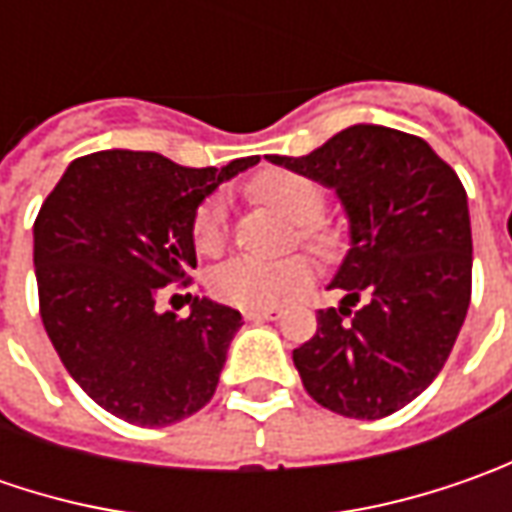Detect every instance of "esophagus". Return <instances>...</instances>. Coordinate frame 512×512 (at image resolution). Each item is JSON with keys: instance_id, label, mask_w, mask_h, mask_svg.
Listing matches in <instances>:
<instances>
[{"instance_id": "34e87169", "label": "esophagus", "mask_w": 512, "mask_h": 512, "mask_svg": "<svg viewBox=\"0 0 512 512\" xmlns=\"http://www.w3.org/2000/svg\"><path fill=\"white\" fill-rule=\"evenodd\" d=\"M247 322H276L282 319V310L279 307H250L245 310Z\"/></svg>"}]
</instances>
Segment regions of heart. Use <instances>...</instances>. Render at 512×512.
<instances>
[{
	"label": "heart",
	"instance_id": "1",
	"mask_svg": "<svg viewBox=\"0 0 512 512\" xmlns=\"http://www.w3.org/2000/svg\"><path fill=\"white\" fill-rule=\"evenodd\" d=\"M259 196L267 205H273L287 222L299 227V236L305 245L330 256L339 247V236L330 227L319 225L325 193L316 182H310L299 173H270L259 185ZM196 247L202 253H219L227 239V202L225 196H210L205 205L196 210L193 222ZM307 262L299 256L290 259H256V256H233L210 273V290L216 299L236 307H267L279 305L293 290L307 282Z\"/></svg>",
	"mask_w": 512,
	"mask_h": 512
}]
</instances>
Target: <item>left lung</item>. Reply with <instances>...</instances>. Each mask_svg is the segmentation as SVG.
Instances as JSON below:
<instances>
[{
	"mask_svg": "<svg viewBox=\"0 0 512 512\" xmlns=\"http://www.w3.org/2000/svg\"><path fill=\"white\" fill-rule=\"evenodd\" d=\"M267 159L330 187L347 216L350 247L327 285L344 299L319 310L316 336L293 350L305 390L347 419L402 410L439 376L470 307L473 239L456 170L384 125Z\"/></svg>",
	"mask_w": 512,
	"mask_h": 512,
	"instance_id": "1",
	"label": "left lung"
}]
</instances>
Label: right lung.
Returning <instances> with one entry per match:
<instances>
[{
  "instance_id": "right-lung-1",
  "label": "right lung",
  "mask_w": 512,
  "mask_h": 512,
  "mask_svg": "<svg viewBox=\"0 0 512 512\" xmlns=\"http://www.w3.org/2000/svg\"><path fill=\"white\" fill-rule=\"evenodd\" d=\"M259 165L182 168L148 150H99L70 162L33 225L42 325L73 382L139 427L202 410L222 376L242 313L193 299L179 319L162 287L196 267V210Z\"/></svg>"
}]
</instances>
